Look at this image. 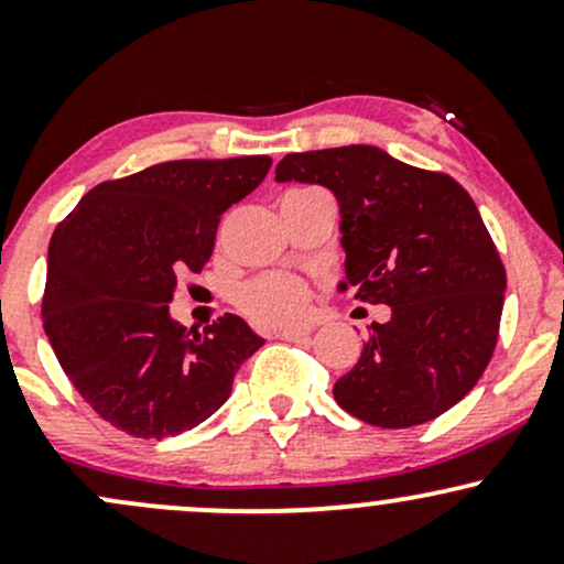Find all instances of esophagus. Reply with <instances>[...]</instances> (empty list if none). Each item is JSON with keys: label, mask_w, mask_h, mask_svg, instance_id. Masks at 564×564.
Returning <instances> with one entry per match:
<instances>
[{"label": "esophagus", "mask_w": 564, "mask_h": 564, "mask_svg": "<svg viewBox=\"0 0 564 564\" xmlns=\"http://www.w3.org/2000/svg\"><path fill=\"white\" fill-rule=\"evenodd\" d=\"M275 336L283 341H304L310 336V328H281Z\"/></svg>", "instance_id": "esophagus-1"}]
</instances>
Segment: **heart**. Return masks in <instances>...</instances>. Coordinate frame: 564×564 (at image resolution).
Listing matches in <instances>:
<instances>
[{"instance_id": "b5f03b06", "label": "heart", "mask_w": 564, "mask_h": 564, "mask_svg": "<svg viewBox=\"0 0 564 564\" xmlns=\"http://www.w3.org/2000/svg\"><path fill=\"white\" fill-rule=\"evenodd\" d=\"M307 191H313V187H307ZM238 307L260 326H283V323L304 318L310 307V291L294 275H262L243 283L238 291Z\"/></svg>"}]
</instances>
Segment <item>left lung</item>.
Returning a JSON list of instances; mask_svg holds the SVG:
<instances>
[{
    "label": "left lung",
    "mask_w": 564,
    "mask_h": 564,
    "mask_svg": "<svg viewBox=\"0 0 564 564\" xmlns=\"http://www.w3.org/2000/svg\"><path fill=\"white\" fill-rule=\"evenodd\" d=\"M275 180L334 193L347 275L339 291L392 310L387 323H371L360 360L334 384L336 403L384 430L456 405L494 358L507 291L469 193L377 145L289 153Z\"/></svg>",
    "instance_id": "obj_1"
}]
</instances>
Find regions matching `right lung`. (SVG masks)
Here are the masks:
<instances>
[{"label": "right lung", "mask_w": 564, "mask_h": 564, "mask_svg": "<svg viewBox=\"0 0 564 564\" xmlns=\"http://www.w3.org/2000/svg\"><path fill=\"white\" fill-rule=\"evenodd\" d=\"M270 156L164 161L84 196L47 254L44 334L76 392L108 424L145 440L212 416L264 345L238 315L204 332L174 321L177 278L200 273L219 217L268 174Z\"/></svg>", "instance_id": "right-lung-1"}]
</instances>
